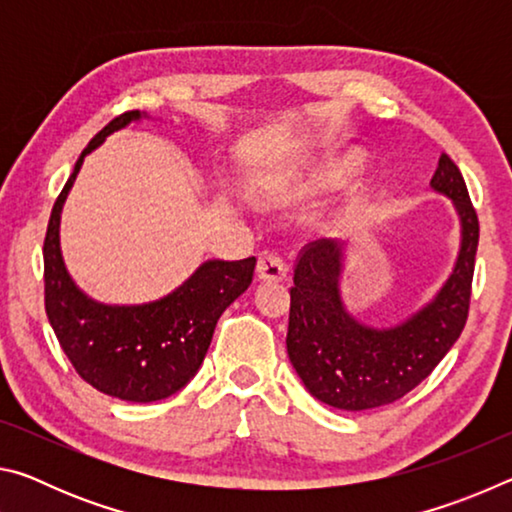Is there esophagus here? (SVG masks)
<instances>
[{"mask_svg":"<svg viewBox=\"0 0 512 512\" xmlns=\"http://www.w3.org/2000/svg\"><path fill=\"white\" fill-rule=\"evenodd\" d=\"M289 275V266L282 262V257L273 253H262L257 259V277L262 282H282Z\"/></svg>","mask_w":512,"mask_h":512,"instance_id":"34e87169","label":"esophagus"}]
</instances>
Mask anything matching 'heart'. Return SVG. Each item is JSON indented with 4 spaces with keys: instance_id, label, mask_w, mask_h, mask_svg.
<instances>
[{
    "instance_id": "b5f03b06",
    "label": "heart",
    "mask_w": 512,
    "mask_h": 512,
    "mask_svg": "<svg viewBox=\"0 0 512 512\" xmlns=\"http://www.w3.org/2000/svg\"><path fill=\"white\" fill-rule=\"evenodd\" d=\"M348 176H350V169H348V167H336V169L327 176V183L339 185V183H343V180L348 178Z\"/></svg>"
}]
</instances>
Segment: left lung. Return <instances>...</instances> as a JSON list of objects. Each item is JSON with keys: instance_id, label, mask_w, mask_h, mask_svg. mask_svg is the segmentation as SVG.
<instances>
[{"instance_id": "obj_1", "label": "left lung", "mask_w": 512, "mask_h": 512, "mask_svg": "<svg viewBox=\"0 0 512 512\" xmlns=\"http://www.w3.org/2000/svg\"><path fill=\"white\" fill-rule=\"evenodd\" d=\"M429 187L454 205L458 253L440 289L397 323L375 327L350 314L341 291L350 239H323L302 250L293 273L287 352L302 384L323 404L343 411L393 404L431 375L463 332L479 219L449 155H440Z\"/></svg>"}]
</instances>
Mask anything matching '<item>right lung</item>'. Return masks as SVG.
Segmentation results:
<instances>
[{
	"label": "right lung",
	"instance_id": "obj_1",
	"mask_svg": "<svg viewBox=\"0 0 512 512\" xmlns=\"http://www.w3.org/2000/svg\"><path fill=\"white\" fill-rule=\"evenodd\" d=\"M133 110L92 137L51 210L45 237V309L58 343L76 372L97 391L124 402H158L185 388L201 368L216 320L253 282L257 259H207L158 300L108 305L90 298L69 275L60 250V214L83 160L133 121Z\"/></svg>",
	"mask_w": 512,
	"mask_h": 512
}]
</instances>
